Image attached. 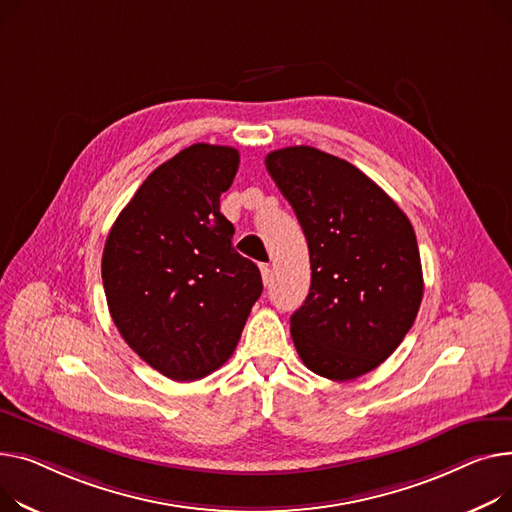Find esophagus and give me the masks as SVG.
<instances>
[{
  "mask_svg": "<svg viewBox=\"0 0 512 512\" xmlns=\"http://www.w3.org/2000/svg\"><path fill=\"white\" fill-rule=\"evenodd\" d=\"M260 275H262L264 285H268L270 281H273V270H270L268 264H260Z\"/></svg>",
  "mask_w": 512,
  "mask_h": 512,
  "instance_id": "34e87169",
  "label": "esophagus"
}]
</instances>
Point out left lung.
<instances>
[{
    "instance_id": "left-lung-1",
    "label": "left lung",
    "mask_w": 512,
    "mask_h": 512,
    "mask_svg": "<svg viewBox=\"0 0 512 512\" xmlns=\"http://www.w3.org/2000/svg\"><path fill=\"white\" fill-rule=\"evenodd\" d=\"M266 169L310 250L312 285L291 316L293 345L318 376H364L401 345L422 304L415 231L366 173L314 146L273 150Z\"/></svg>"
}]
</instances>
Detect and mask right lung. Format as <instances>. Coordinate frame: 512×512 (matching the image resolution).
Returning <instances> with one entry per match:
<instances>
[{
    "instance_id": "right-lung-1",
    "label": "right lung",
    "mask_w": 512,
    "mask_h": 512,
    "mask_svg": "<svg viewBox=\"0 0 512 512\" xmlns=\"http://www.w3.org/2000/svg\"><path fill=\"white\" fill-rule=\"evenodd\" d=\"M237 167L231 146L184 148L144 179L105 242L103 287L119 335L177 382L227 362L262 293L258 266L235 252L219 210Z\"/></svg>"
}]
</instances>
